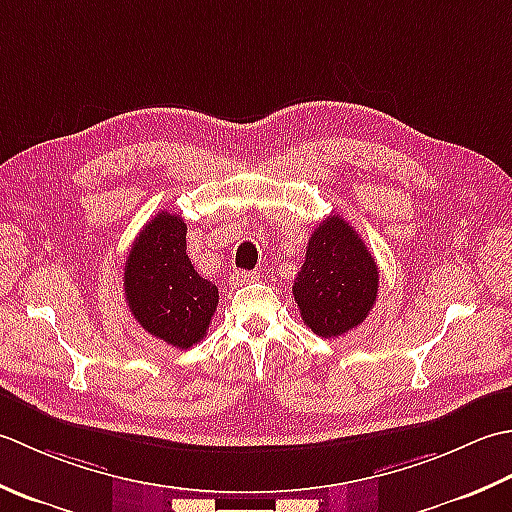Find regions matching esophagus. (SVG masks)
I'll return each instance as SVG.
<instances>
[{
    "mask_svg": "<svg viewBox=\"0 0 512 512\" xmlns=\"http://www.w3.org/2000/svg\"><path fill=\"white\" fill-rule=\"evenodd\" d=\"M254 280H258L256 271H234V274H232V283H234V285L254 283Z\"/></svg>",
    "mask_w": 512,
    "mask_h": 512,
    "instance_id": "1",
    "label": "esophagus"
}]
</instances>
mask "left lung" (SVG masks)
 I'll return each instance as SVG.
<instances>
[{
    "label": "left lung",
    "mask_w": 512,
    "mask_h": 512,
    "mask_svg": "<svg viewBox=\"0 0 512 512\" xmlns=\"http://www.w3.org/2000/svg\"><path fill=\"white\" fill-rule=\"evenodd\" d=\"M380 271L356 229L331 214L309 238L294 298L305 325L322 338H338L369 316Z\"/></svg>",
    "instance_id": "obj_1"
}]
</instances>
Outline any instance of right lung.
<instances>
[{
    "label": "right lung",
    "mask_w": 512,
    "mask_h": 512,
    "mask_svg": "<svg viewBox=\"0 0 512 512\" xmlns=\"http://www.w3.org/2000/svg\"><path fill=\"white\" fill-rule=\"evenodd\" d=\"M179 214L159 212L139 232L125 258L123 289L134 320L176 349L201 342L218 307V287L198 276Z\"/></svg>",
    "instance_id": "1"
}]
</instances>
